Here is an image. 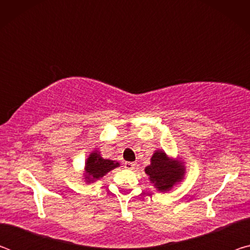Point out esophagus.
Masks as SVG:
<instances>
[{
	"instance_id": "1",
	"label": "esophagus",
	"mask_w": 250,
	"mask_h": 250,
	"mask_svg": "<svg viewBox=\"0 0 250 250\" xmlns=\"http://www.w3.org/2000/svg\"><path fill=\"white\" fill-rule=\"evenodd\" d=\"M125 167L128 168V170H133V168L135 167V163L134 162H125Z\"/></svg>"
}]
</instances>
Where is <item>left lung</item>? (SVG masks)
<instances>
[{"instance_id": "1", "label": "left lung", "mask_w": 250, "mask_h": 250, "mask_svg": "<svg viewBox=\"0 0 250 250\" xmlns=\"http://www.w3.org/2000/svg\"><path fill=\"white\" fill-rule=\"evenodd\" d=\"M145 171L158 191L167 192L183 180L185 167L182 161L168 158L166 152L158 150L152 155L151 164Z\"/></svg>"}]
</instances>
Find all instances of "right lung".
I'll return each mask as SVG.
<instances>
[{"mask_svg":"<svg viewBox=\"0 0 250 250\" xmlns=\"http://www.w3.org/2000/svg\"><path fill=\"white\" fill-rule=\"evenodd\" d=\"M120 164L112 160H105L101 158L98 151H94L88 156L86 161V167H84V180L87 183H92L96 180L107 174L113 168L119 167Z\"/></svg>","mask_w":250,"mask_h":250,"instance_id":"1","label":"right lung"}]
</instances>
